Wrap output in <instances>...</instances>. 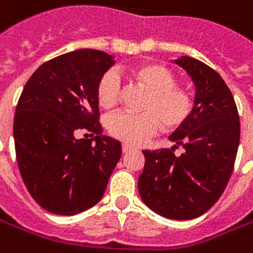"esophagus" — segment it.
Here are the masks:
<instances>
[{"label":"esophagus","mask_w":253,"mask_h":253,"mask_svg":"<svg viewBox=\"0 0 253 253\" xmlns=\"http://www.w3.org/2000/svg\"><path fill=\"white\" fill-rule=\"evenodd\" d=\"M131 148H133V147H131V145H128V144H126V143L122 144V151H123V153H128Z\"/></svg>","instance_id":"1"}]
</instances>
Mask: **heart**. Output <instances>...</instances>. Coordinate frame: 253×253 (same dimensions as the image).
<instances>
[{
    "label": "heart",
    "mask_w": 253,
    "mask_h": 253,
    "mask_svg": "<svg viewBox=\"0 0 253 253\" xmlns=\"http://www.w3.org/2000/svg\"><path fill=\"white\" fill-rule=\"evenodd\" d=\"M130 75L148 92L141 106L144 113L120 110L109 115L106 128L112 137L127 144H140L153 137L160 126L164 131H175L186 125L193 113L195 100L190 92L176 86L178 78L168 67L147 63L131 68ZM95 93L100 108H113L120 96L118 73L109 70L100 75Z\"/></svg>",
    "instance_id": "1"
}]
</instances>
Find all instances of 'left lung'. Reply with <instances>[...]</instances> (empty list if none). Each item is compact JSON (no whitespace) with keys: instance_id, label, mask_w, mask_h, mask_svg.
<instances>
[{"instance_id":"left-lung-1","label":"left lung","mask_w":253,"mask_h":253,"mask_svg":"<svg viewBox=\"0 0 253 253\" xmlns=\"http://www.w3.org/2000/svg\"><path fill=\"white\" fill-rule=\"evenodd\" d=\"M196 86L195 108L185 126L170 135L172 148L144 150L138 192L153 211L172 220H192L220 199L234 169L240 145V116L230 88L200 60L182 57ZM182 146L184 153L174 155Z\"/></svg>"}]
</instances>
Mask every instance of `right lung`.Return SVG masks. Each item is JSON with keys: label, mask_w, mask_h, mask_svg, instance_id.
<instances>
[{"label": "right lung", "mask_w": 253, "mask_h": 253, "mask_svg": "<svg viewBox=\"0 0 253 253\" xmlns=\"http://www.w3.org/2000/svg\"><path fill=\"white\" fill-rule=\"evenodd\" d=\"M113 57L81 48L54 57L33 73L13 118L19 172L36 203L74 215L99 202L122 155L118 140L102 135L96 84ZM78 128L93 139L77 140Z\"/></svg>", "instance_id": "obj_1"}]
</instances>
